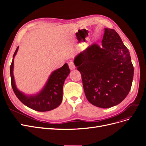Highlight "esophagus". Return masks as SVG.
<instances>
[{"label": "esophagus", "mask_w": 146, "mask_h": 146, "mask_svg": "<svg viewBox=\"0 0 146 146\" xmlns=\"http://www.w3.org/2000/svg\"><path fill=\"white\" fill-rule=\"evenodd\" d=\"M68 67L70 68V69L71 70H74L76 68V66L74 65V63L73 61H70L68 62Z\"/></svg>", "instance_id": "obj_1"}]
</instances>
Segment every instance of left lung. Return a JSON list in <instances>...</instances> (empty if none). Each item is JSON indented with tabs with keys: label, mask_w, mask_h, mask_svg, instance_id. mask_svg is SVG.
<instances>
[{
	"label": "left lung",
	"mask_w": 146,
	"mask_h": 146,
	"mask_svg": "<svg viewBox=\"0 0 146 146\" xmlns=\"http://www.w3.org/2000/svg\"><path fill=\"white\" fill-rule=\"evenodd\" d=\"M74 62L81 74L86 97L92 105L109 108L128 96L134 66L128 49L115 30L106 28L102 47L92 44Z\"/></svg>",
	"instance_id": "1"
}]
</instances>
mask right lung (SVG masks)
I'll list each match as a JSON object with an SVG mask.
<instances>
[{"instance_id": "obj_1", "label": "right lung", "mask_w": 146, "mask_h": 146, "mask_svg": "<svg viewBox=\"0 0 146 146\" xmlns=\"http://www.w3.org/2000/svg\"><path fill=\"white\" fill-rule=\"evenodd\" d=\"M18 47L13 55L10 67L11 85L16 96L22 103L36 111H47L56 108L62 102L63 85L70 72L68 64L66 63L50 74L46 85L39 94L33 96H26L16 88L13 74L14 59Z\"/></svg>"}]
</instances>
